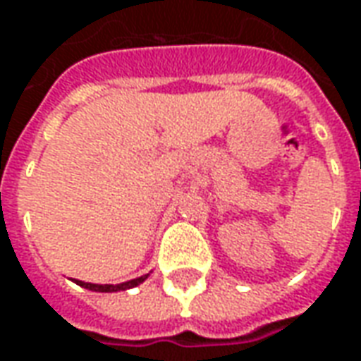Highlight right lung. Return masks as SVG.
<instances>
[{
  "label": "right lung",
  "mask_w": 361,
  "mask_h": 361,
  "mask_svg": "<svg viewBox=\"0 0 361 361\" xmlns=\"http://www.w3.org/2000/svg\"><path fill=\"white\" fill-rule=\"evenodd\" d=\"M147 278H149V274H142V276L133 278L129 282H121V284H91V282H83V280H73V282L77 286L93 290V292H121V290H129V288L139 286Z\"/></svg>",
  "instance_id": "1"
}]
</instances>
